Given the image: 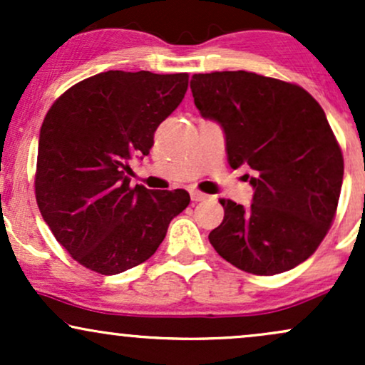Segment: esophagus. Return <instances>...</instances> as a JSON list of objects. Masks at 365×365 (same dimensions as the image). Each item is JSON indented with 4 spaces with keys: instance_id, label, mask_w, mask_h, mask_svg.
Instances as JSON below:
<instances>
[{
    "instance_id": "esophagus-1",
    "label": "esophagus",
    "mask_w": 365,
    "mask_h": 365,
    "mask_svg": "<svg viewBox=\"0 0 365 365\" xmlns=\"http://www.w3.org/2000/svg\"><path fill=\"white\" fill-rule=\"evenodd\" d=\"M190 197H192V200L199 202V200H206L207 199V194H204V192L197 190V188H190Z\"/></svg>"
}]
</instances>
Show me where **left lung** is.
Listing matches in <instances>:
<instances>
[{
  "instance_id": "left-lung-1",
  "label": "left lung",
  "mask_w": 365,
  "mask_h": 365,
  "mask_svg": "<svg viewBox=\"0 0 365 365\" xmlns=\"http://www.w3.org/2000/svg\"><path fill=\"white\" fill-rule=\"evenodd\" d=\"M190 89L200 115L223 127L230 166L254 171L250 207L220 199L225 220L211 245L245 273L299 266L328 233L343 182L340 144L319 103L297 83L244 70L195 73Z\"/></svg>"
}]
</instances>
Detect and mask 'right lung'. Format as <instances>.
I'll use <instances>...</instances> for the list:
<instances>
[{
    "mask_svg": "<svg viewBox=\"0 0 365 365\" xmlns=\"http://www.w3.org/2000/svg\"><path fill=\"white\" fill-rule=\"evenodd\" d=\"M188 73L110 70L75 83L49 108L39 135L36 200L54 238L78 264L118 274L142 264L190 202L183 188L130 187L133 156L178 108Z\"/></svg>",
    "mask_w": 365,
    "mask_h": 365,
    "instance_id": "obj_1",
    "label": "right lung"
}]
</instances>
